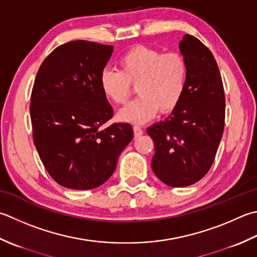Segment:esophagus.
Instances as JSON below:
<instances>
[{"label":"esophagus","instance_id":"esophagus-1","mask_svg":"<svg viewBox=\"0 0 257 257\" xmlns=\"http://www.w3.org/2000/svg\"><path fill=\"white\" fill-rule=\"evenodd\" d=\"M134 134L136 137H139V136H142L144 134V130L140 125H134Z\"/></svg>","mask_w":257,"mask_h":257}]
</instances>
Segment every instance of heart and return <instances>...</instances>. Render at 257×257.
<instances>
[{
	"mask_svg": "<svg viewBox=\"0 0 257 257\" xmlns=\"http://www.w3.org/2000/svg\"><path fill=\"white\" fill-rule=\"evenodd\" d=\"M119 71L104 69L99 83L105 98L122 104L136 84L137 98L120 110L123 121L144 123L162 113L173 111L182 101L187 85L188 67L182 55L137 45L120 57Z\"/></svg>",
	"mask_w": 257,
	"mask_h": 257,
	"instance_id": "1",
	"label": "heart"
}]
</instances>
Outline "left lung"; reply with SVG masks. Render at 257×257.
I'll return each mask as SVG.
<instances>
[{"label":"left lung","mask_w":257,"mask_h":257,"mask_svg":"<svg viewBox=\"0 0 257 257\" xmlns=\"http://www.w3.org/2000/svg\"><path fill=\"white\" fill-rule=\"evenodd\" d=\"M188 67L180 103L147 134L155 144L152 168L170 187L202 179L214 163L225 124V94L217 62L208 48L190 34L179 42Z\"/></svg>","instance_id":"obj_1"}]
</instances>
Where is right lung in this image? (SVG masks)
Here are the masks:
<instances>
[{
  "instance_id": "obj_1",
  "label": "right lung",
  "mask_w": 257,
  "mask_h": 257,
  "mask_svg": "<svg viewBox=\"0 0 257 257\" xmlns=\"http://www.w3.org/2000/svg\"><path fill=\"white\" fill-rule=\"evenodd\" d=\"M112 52V45L64 43L35 77L30 103L34 146L47 172L65 188L93 189L107 182L133 140L127 122L100 128L113 114L99 83Z\"/></svg>"
}]
</instances>
